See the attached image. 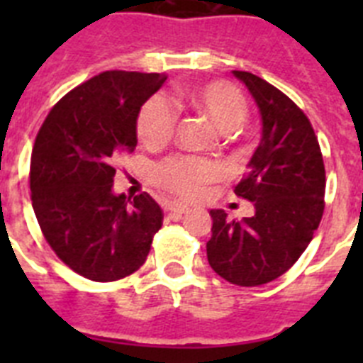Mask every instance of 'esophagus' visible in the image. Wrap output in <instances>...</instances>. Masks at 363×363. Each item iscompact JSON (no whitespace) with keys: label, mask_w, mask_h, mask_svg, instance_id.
<instances>
[{"label":"esophagus","mask_w":363,"mask_h":363,"mask_svg":"<svg viewBox=\"0 0 363 363\" xmlns=\"http://www.w3.org/2000/svg\"><path fill=\"white\" fill-rule=\"evenodd\" d=\"M167 213H169L171 218H174V220H179L184 214L189 213V207H185V205H169Z\"/></svg>","instance_id":"esophagus-1"}]
</instances>
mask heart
<instances>
[{"instance_id": "heart-1", "label": "heart", "mask_w": 363, "mask_h": 363, "mask_svg": "<svg viewBox=\"0 0 363 363\" xmlns=\"http://www.w3.org/2000/svg\"><path fill=\"white\" fill-rule=\"evenodd\" d=\"M178 101L211 118L223 130H233L245 121L247 101L242 92L227 82H209L179 92ZM176 111L163 96H152L138 114V136L147 147H162L176 129ZM221 167L200 156H171L154 171L156 184L174 196L192 200L203 187L220 178Z\"/></svg>"}]
</instances>
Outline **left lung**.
<instances>
[{
  "instance_id": "left-lung-1",
  "label": "left lung",
  "mask_w": 363,
  "mask_h": 363,
  "mask_svg": "<svg viewBox=\"0 0 363 363\" xmlns=\"http://www.w3.org/2000/svg\"><path fill=\"white\" fill-rule=\"evenodd\" d=\"M233 74L251 92L262 118V140L234 192L255 214L229 220L213 209L209 265L242 287L269 284L289 271L313 240L323 214L325 169L311 121L277 86L245 70Z\"/></svg>"
}]
</instances>
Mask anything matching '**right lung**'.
<instances>
[{"mask_svg": "<svg viewBox=\"0 0 363 363\" xmlns=\"http://www.w3.org/2000/svg\"><path fill=\"white\" fill-rule=\"evenodd\" d=\"M165 74L107 70L63 96L32 149V207L57 258L82 277L114 281L145 264L160 205L112 191L118 160L136 149L140 108Z\"/></svg>", "mask_w": 363, "mask_h": 363, "instance_id": "obj_1", "label": "right lung"}]
</instances>
